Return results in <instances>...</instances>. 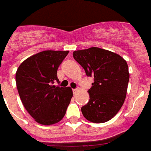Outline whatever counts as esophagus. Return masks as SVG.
Segmentation results:
<instances>
[{"instance_id":"1","label":"esophagus","mask_w":151,"mask_h":151,"mask_svg":"<svg viewBox=\"0 0 151 151\" xmlns=\"http://www.w3.org/2000/svg\"><path fill=\"white\" fill-rule=\"evenodd\" d=\"M72 91H73L74 94H76V92H78V91H79V88H73V89H72Z\"/></svg>"}]
</instances>
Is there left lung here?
<instances>
[{
  "instance_id": "1",
  "label": "left lung",
  "mask_w": 151,
  "mask_h": 151,
  "mask_svg": "<svg viewBox=\"0 0 151 151\" xmlns=\"http://www.w3.org/2000/svg\"><path fill=\"white\" fill-rule=\"evenodd\" d=\"M73 58L93 78L89 101L81 107L84 118L100 124L115 116L124 102L129 81V67L117 53L92 47L73 52Z\"/></svg>"
}]
</instances>
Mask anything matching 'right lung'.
I'll list each match as a JSON object with an SVG mask.
<instances>
[{
    "instance_id": "obj_1",
    "label": "right lung",
    "mask_w": 151,
    "mask_h": 151,
    "mask_svg": "<svg viewBox=\"0 0 151 151\" xmlns=\"http://www.w3.org/2000/svg\"><path fill=\"white\" fill-rule=\"evenodd\" d=\"M68 51L46 50L27 58L16 72V85L22 104L37 123L56 124L63 118L73 96L70 87L59 82L57 71Z\"/></svg>"
}]
</instances>
